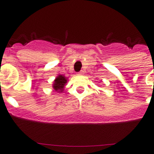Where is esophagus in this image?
<instances>
[{
    "instance_id": "34e87169",
    "label": "esophagus",
    "mask_w": 154,
    "mask_h": 154,
    "mask_svg": "<svg viewBox=\"0 0 154 154\" xmlns=\"http://www.w3.org/2000/svg\"><path fill=\"white\" fill-rule=\"evenodd\" d=\"M82 74H83V72H82V71H81V72H78V75H82Z\"/></svg>"
}]
</instances>
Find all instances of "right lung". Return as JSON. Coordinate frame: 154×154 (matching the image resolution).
<instances>
[{
	"instance_id": "right-lung-1",
	"label": "right lung",
	"mask_w": 154,
	"mask_h": 154,
	"mask_svg": "<svg viewBox=\"0 0 154 154\" xmlns=\"http://www.w3.org/2000/svg\"><path fill=\"white\" fill-rule=\"evenodd\" d=\"M67 82V79L62 75H58L55 78L54 83H53V89L56 92H62L64 90V87Z\"/></svg>"
}]
</instances>
